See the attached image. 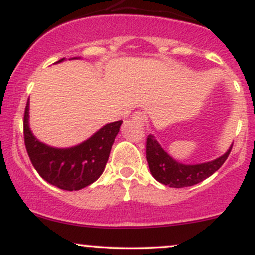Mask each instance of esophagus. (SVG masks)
Returning <instances> with one entry per match:
<instances>
[{
  "label": "esophagus",
  "instance_id": "1",
  "mask_svg": "<svg viewBox=\"0 0 255 255\" xmlns=\"http://www.w3.org/2000/svg\"><path fill=\"white\" fill-rule=\"evenodd\" d=\"M131 119L135 120L137 122H141V124H144L146 121V115L142 111H135V113H133V115H131Z\"/></svg>",
  "mask_w": 255,
  "mask_h": 255
}]
</instances>
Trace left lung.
Here are the masks:
<instances>
[{"instance_id":"1","label":"left lung","mask_w":255,"mask_h":255,"mask_svg":"<svg viewBox=\"0 0 255 255\" xmlns=\"http://www.w3.org/2000/svg\"><path fill=\"white\" fill-rule=\"evenodd\" d=\"M231 148L227 153L212 162L203 163V164L186 165L178 163L169 156L158 144L154 136L148 135L146 141V158L151 174L158 182L172 187V188H183V187L194 186L201 181L206 180L213 172H216L224 164L229 157Z\"/></svg>"}]
</instances>
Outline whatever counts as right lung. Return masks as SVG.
<instances>
[{"label": "right lung", "instance_id": "1", "mask_svg": "<svg viewBox=\"0 0 255 255\" xmlns=\"http://www.w3.org/2000/svg\"><path fill=\"white\" fill-rule=\"evenodd\" d=\"M61 61L63 58L57 62ZM121 124L119 120L105 125L89 140L74 147H49L32 135L27 101L24 114L25 147L32 165L46 182L64 191H79L95 182L104 171Z\"/></svg>", "mask_w": 255, "mask_h": 255}]
</instances>
